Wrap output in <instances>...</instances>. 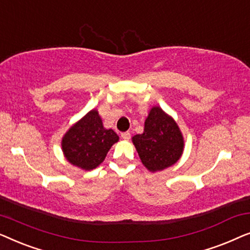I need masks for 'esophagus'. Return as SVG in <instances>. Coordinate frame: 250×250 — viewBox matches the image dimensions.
Listing matches in <instances>:
<instances>
[{
	"label": "esophagus",
	"instance_id": "esophagus-1",
	"mask_svg": "<svg viewBox=\"0 0 250 250\" xmlns=\"http://www.w3.org/2000/svg\"><path fill=\"white\" fill-rule=\"evenodd\" d=\"M129 138H131V134H129L128 132L122 133V139H123V140H125V141H128Z\"/></svg>",
	"mask_w": 250,
	"mask_h": 250
}]
</instances>
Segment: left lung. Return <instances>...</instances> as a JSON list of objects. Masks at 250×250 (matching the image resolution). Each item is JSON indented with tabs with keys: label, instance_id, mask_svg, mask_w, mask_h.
<instances>
[{
	"label": "left lung",
	"instance_id": "left-lung-1",
	"mask_svg": "<svg viewBox=\"0 0 250 250\" xmlns=\"http://www.w3.org/2000/svg\"><path fill=\"white\" fill-rule=\"evenodd\" d=\"M132 142L141 163L152 173L176 164L184 150V138L179 125L158 105L150 109L143 133L133 136Z\"/></svg>",
	"mask_w": 250,
	"mask_h": 250
}]
</instances>
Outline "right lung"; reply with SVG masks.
<instances>
[{"label":"right lung","instance_id":"1","mask_svg":"<svg viewBox=\"0 0 250 250\" xmlns=\"http://www.w3.org/2000/svg\"><path fill=\"white\" fill-rule=\"evenodd\" d=\"M119 136L105 128L97 109H92L71 125L61 140L66 160L83 170L97 168Z\"/></svg>","mask_w":250,"mask_h":250}]
</instances>
